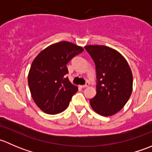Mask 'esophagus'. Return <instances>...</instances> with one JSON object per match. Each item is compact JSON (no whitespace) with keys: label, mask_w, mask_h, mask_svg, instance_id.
<instances>
[{"label":"esophagus","mask_w":152,"mask_h":152,"mask_svg":"<svg viewBox=\"0 0 152 152\" xmlns=\"http://www.w3.org/2000/svg\"><path fill=\"white\" fill-rule=\"evenodd\" d=\"M88 86H89V82H87V83H86L85 85H80V86H79V87H82V88H85V87H88Z\"/></svg>","instance_id":"esophagus-1"}]
</instances>
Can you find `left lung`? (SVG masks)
<instances>
[{"label":"left lung","instance_id":"obj_1","mask_svg":"<svg viewBox=\"0 0 152 152\" xmlns=\"http://www.w3.org/2000/svg\"><path fill=\"white\" fill-rule=\"evenodd\" d=\"M96 65V95L90 100L98 114L110 116L120 111L132 91V73L125 58L104 45L85 46Z\"/></svg>","mask_w":152,"mask_h":152}]
</instances>
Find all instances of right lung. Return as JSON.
Here are the masks:
<instances>
[{
	"instance_id": "right-lung-1",
	"label": "right lung",
	"mask_w": 152,
	"mask_h": 152,
	"mask_svg": "<svg viewBox=\"0 0 152 152\" xmlns=\"http://www.w3.org/2000/svg\"><path fill=\"white\" fill-rule=\"evenodd\" d=\"M84 49L66 41L47 47L34 59L28 76L31 94L44 113L55 115L63 112L78 87L65 75L67 64Z\"/></svg>"
}]
</instances>
